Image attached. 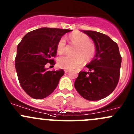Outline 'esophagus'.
<instances>
[{
	"label": "esophagus",
	"instance_id": "34e87169",
	"mask_svg": "<svg viewBox=\"0 0 134 134\" xmlns=\"http://www.w3.org/2000/svg\"><path fill=\"white\" fill-rule=\"evenodd\" d=\"M64 71H65V73H67V72H68L69 71V69H65Z\"/></svg>",
	"mask_w": 134,
	"mask_h": 134
}]
</instances>
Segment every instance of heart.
<instances>
[{
	"label": "heart",
	"mask_w": 134,
	"mask_h": 134,
	"mask_svg": "<svg viewBox=\"0 0 134 134\" xmlns=\"http://www.w3.org/2000/svg\"><path fill=\"white\" fill-rule=\"evenodd\" d=\"M71 43L76 44L74 50L75 55H65L58 59V65L60 67L65 69H72L80 65L83 62L92 59L96 54V47L91 43L90 38L85 34L74 32L69 36ZM66 48V41L64 37H61L57 44V51L59 54L65 52Z\"/></svg>",
	"instance_id": "b5f03b06"
}]
</instances>
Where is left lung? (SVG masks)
Listing matches in <instances>:
<instances>
[{
	"label": "left lung",
	"instance_id": "1",
	"mask_svg": "<svg viewBox=\"0 0 134 134\" xmlns=\"http://www.w3.org/2000/svg\"><path fill=\"white\" fill-rule=\"evenodd\" d=\"M91 37L96 47V54L86 65L90 71H80L75 87L83 98L98 100L108 97L118 83L121 56L117 43L104 34L96 31L82 30Z\"/></svg>",
	"mask_w": 134,
	"mask_h": 134
}]
</instances>
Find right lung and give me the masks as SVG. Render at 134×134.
Listing matches in <instances>:
<instances>
[{
	"mask_svg": "<svg viewBox=\"0 0 134 134\" xmlns=\"http://www.w3.org/2000/svg\"><path fill=\"white\" fill-rule=\"evenodd\" d=\"M72 30L41 28L28 32L17 46L15 66L21 86L30 97L42 99L58 86L63 69L48 71L47 63L55 65L59 40Z\"/></svg>",
	"mask_w": 134,
	"mask_h": 134,
	"instance_id": "add662e5",
	"label": "right lung"
}]
</instances>
